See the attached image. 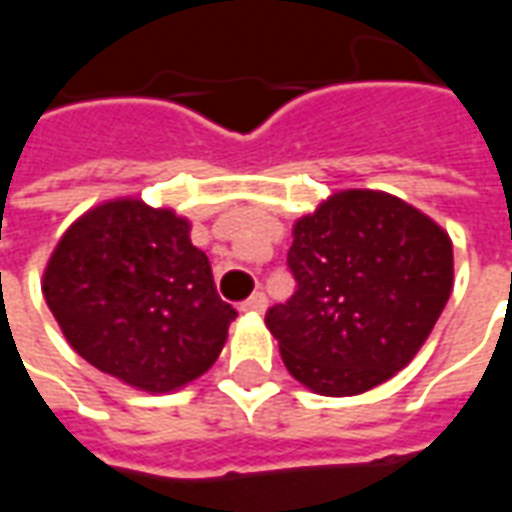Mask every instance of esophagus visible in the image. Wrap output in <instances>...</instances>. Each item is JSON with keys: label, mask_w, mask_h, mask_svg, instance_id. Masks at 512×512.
I'll list each match as a JSON object with an SVG mask.
<instances>
[{"label": "esophagus", "mask_w": 512, "mask_h": 512, "mask_svg": "<svg viewBox=\"0 0 512 512\" xmlns=\"http://www.w3.org/2000/svg\"><path fill=\"white\" fill-rule=\"evenodd\" d=\"M266 307H268L266 293H252V296H249V299H246L244 304H241V310H244V312H257V315H260V312H266Z\"/></svg>", "instance_id": "34e87169"}]
</instances>
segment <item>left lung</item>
<instances>
[{"label":"left lung","instance_id":"8db88e82","mask_svg":"<svg viewBox=\"0 0 512 512\" xmlns=\"http://www.w3.org/2000/svg\"><path fill=\"white\" fill-rule=\"evenodd\" d=\"M296 293L266 312L296 381L362 395L417 356L452 293V241L386 191L348 189L293 224Z\"/></svg>","mask_w":512,"mask_h":512}]
</instances>
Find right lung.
<instances>
[{"label": "right lung", "instance_id": "right-lung-1", "mask_svg": "<svg viewBox=\"0 0 512 512\" xmlns=\"http://www.w3.org/2000/svg\"><path fill=\"white\" fill-rule=\"evenodd\" d=\"M189 230L169 208L109 200L65 230L43 271V296L73 351L150 395L208 373L238 315Z\"/></svg>", "mask_w": 512, "mask_h": 512}]
</instances>
